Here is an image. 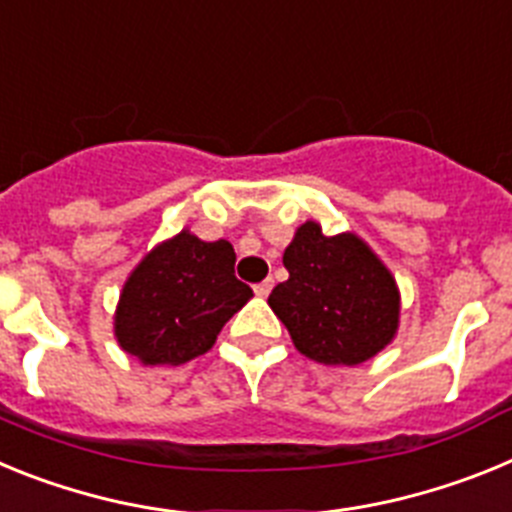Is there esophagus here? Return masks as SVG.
Returning a JSON list of instances; mask_svg holds the SVG:
<instances>
[{"instance_id": "esophagus-1", "label": "esophagus", "mask_w": 512, "mask_h": 512, "mask_svg": "<svg viewBox=\"0 0 512 512\" xmlns=\"http://www.w3.org/2000/svg\"><path fill=\"white\" fill-rule=\"evenodd\" d=\"M271 287H274V279H264V282H259L256 287H253V292L259 297H266L271 292Z\"/></svg>"}]
</instances>
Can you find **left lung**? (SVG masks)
Segmentation results:
<instances>
[{"mask_svg": "<svg viewBox=\"0 0 512 512\" xmlns=\"http://www.w3.org/2000/svg\"><path fill=\"white\" fill-rule=\"evenodd\" d=\"M287 282L269 305L297 351L320 364L354 366L392 341L400 292L387 266L356 235H323L305 223L284 251Z\"/></svg>", "mask_w": 512, "mask_h": 512, "instance_id": "8db88e82", "label": "left lung"}]
</instances>
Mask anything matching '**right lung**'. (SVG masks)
<instances>
[{
  "label": "right lung",
  "instance_id": "add662e5",
  "mask_svg": "<svg viewBox=\"0 0 512 512\" xmlns=\"http://www.w3.org/2000/svg\"><path fill=\"white\" fill-rule=\"evenodd\" d=\"M251 295V287L235 279L228 241L205 243L182 230L130 274L117 305L115 336L143 364H184L210 351Z\"/></svg>",
  "mask_w": 512,
  "mask_h": 512
}]
</instances>
